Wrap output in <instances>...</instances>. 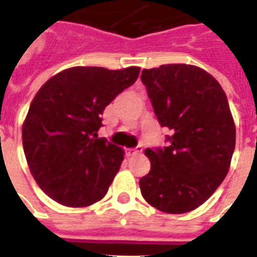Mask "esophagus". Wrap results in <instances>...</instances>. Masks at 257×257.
Returning a JSON list of instances; mask_svg holds the SVG:
<instances>
[{
  "label": "esophagus",
  "mask_w": 257,
  "mask_h": 257,
  "mask_svg": "<svg viewBox=\"0 0 257 257\" xmlns=\"http://www.w3.org/2000/svg\"><path fill=\"white\" fill-rule=\"evenodd\" d=\"M142 153V147H136V149H129L126 154L128 156H138V154Z\"/></svg>",
  "instance_id": "esophagus-1"
}]
</instances>
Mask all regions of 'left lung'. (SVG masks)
I'll use <instances>...</instances> for the list:
<instances>
[{
  "label": "left lung",
  "instance_id": "8db88e82",
  "mask_svg": "<svg viewBox=\"0 0 257 257\" xmlns=\"http://www.w3.org/2000/svg\"><path fill=\"white\" fill-rule=\"evenodd\" d=\"M142 82L161 126L164 149H146L152 168L139 181L147 203L168 214L197 209L220 186L235 149V123L220 83L195 65L143 69Z\"/></svg>",
  "mask_w": 257,
  "mask_h": 257
}]
</instances>
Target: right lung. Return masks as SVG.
<instances>
[{
  "instance_id": "add662e5",
  "label": "right lung",
  "mask_w": 257,
  "mask_h": 257,
  "mask_svg": "<svg viewBox=\"0 0 257 257\" xmlns=\"http://www.w3.org/2000/svg\"><path fill=\"white\" fill-rule=\"evenodd\" d=\"M139 72V66H73L36 93L22 126L23 150L33 178L53 200L86 207L105 196L123 150L97 138L100 116Z\"/></svg>"
}]
</instances>
